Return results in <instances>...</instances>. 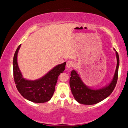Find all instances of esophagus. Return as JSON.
I'll use <instances>...</instances> for the list:
<instances>
[{
	"label": "esophagus",
	"instance_id": "obj_1",
	"mask_svg": "<svg viewBox=\"0 0 128 128\" xmlns=\"http://www.w3.org/2000/svg\"><path fill=\"white\" fill-rule=\"evenodd\" d=\"M66 66L68 68H72L74 66V62L72 60H68L66 62Z\"/></svg>",
	"mask_w": 128,
	"mask_h": 128
}]
</instances>
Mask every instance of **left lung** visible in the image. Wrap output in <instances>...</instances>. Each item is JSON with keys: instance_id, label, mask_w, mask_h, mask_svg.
Wrapping results in <instances>:
<instances>
[{"instance_id": "obj_1", "label": "left lung", "mask_w": 128, "mask_h": 128, "mask_svg": "<svg viewBox=\"0 0 128 128\" xmlns=\"http://www.w3.org/2000/svg\"><path fill=\"white\" fill-rule=\"evenodd\" d=\"M117 67L113 80L106 87L99 90H93L88 88L82 82L75 70L71 72L70 86L74 98L78 102L84 105H94L101 102L110 96L116 85L118 74L119 56L116 52Z\"/></svg>"}]
</instances>
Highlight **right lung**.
<instances>
[{
    "label": "right lung",
    "instance_id": "obj_1",
    "mask_svg": "<svg viewBox=\"0 0 128 128\" xmlns=\"http://www.w3.org/2000/svg\"><path fill=\"white\" fill-rule=\"evenodd\" d=\"M21 44L15 52L13 59L14 79L18 90L26 99L35 103H44L52 98L58 76L65 69L66 62L55 67L40 79L28 80L22 77L17 63V55Z\"/></svg>",
    "mask_w": 128,
    "mask_h": 128
}]
</instances>
